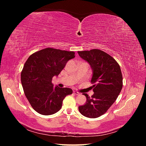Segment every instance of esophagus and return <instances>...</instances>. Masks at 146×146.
<instances>
[{"label": "esophagus", "mask_w": 146, "mask_h": 146, "mask_svg": "<svg viewBox=\"0 0 146 146\" xmlns=\"http://www.w3.org/2000/svg\"><path fill=\"white\" fill-rule=\"evenodd\" d=\"M73 93H74V94H76V95H78V94H80V93H79L78 92L76 91H73Z\"/></svg>", "instance_id": "1"}]
</instances>
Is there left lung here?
<instances>
[{
	"label": "left lung",
	"instance_id": "left-lung-1",
	"mask_svg": "<svg viewBox=\"0 0 146 146\" xmlns=\"http://www.w3.org/2000/svg\"><path fill=\"white\" fill-rule=\"evenodd\" d=\"M78 54L90 65L92 76L91 82L94 94H87L85 104L79 106L84 116L96 118L102 115L117 99L122 88V76L117 61L107 53L99 49L80 51Z\"/></svg>",
	"mask_w": 146,
	"mask_h": 146
}]
</instances>
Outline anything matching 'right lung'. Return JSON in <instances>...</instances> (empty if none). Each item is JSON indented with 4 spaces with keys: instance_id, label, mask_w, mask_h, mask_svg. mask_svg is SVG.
<instances>
[{
    "instance_id": "obj_1",
    "label": "right lung",
    "mask_w": 146,
    "mask_h": 146,
    "mask_svg": "<svg viewBox=\"0 0 146 146\" xmlns=\"http://www.w3.org/2000/svg\"><path fill=\"white\" fill-rule=\"evenodd\" d=\"M74 57L72 51L46 48L26 61L21 75L22 86L31 106L38 113L51 115L58 112L65 97L72 93L70 88L54 87L52 81Z\"/></svg>"
}]
</instances>
